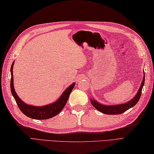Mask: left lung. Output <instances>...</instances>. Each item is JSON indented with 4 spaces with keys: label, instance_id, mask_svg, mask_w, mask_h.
Returning a JSON list of instances; mask_svg holds the SVG:
<instances>
[{
    "label": "left lung",
    "instance_id": "obj_1",
    "mask_svg": "<svg viewBox=\"0 0 154 154\" xmlns=\"http://www.w3.org/2000/svg\"><path fill=\"white\" fill-rule=\"evenodd\" d=\"M144 79H145V77L144 74L143 80H142L140 87L139 89H138L136 95L134 97L133 99L128 101L127 103H125L124 104H116V105L108 106V105H104V104L99 103L95 99H90L92 105L94 106L97 110H98L99 111L102 112V113H104L105 114L114 115V114H122L123 112L127 111V110H129V108L133 107L138 103V101L139 100L140 97L141 96V93H142V89L144 84V81H145Z\"/></svg>",
    "mask_w": 154,
    "mask_h": 154
}]
</instances>
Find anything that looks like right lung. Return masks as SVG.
<instances>
[{
    "mask_svg": "<svg viewBox=\"0 0 154 154\" xmlns=\"http://www.w3.org/2000/svg\"><path fill=\"white\" fill-rule=\"evenodd\" d=\"M14 63V62H13L10 69V88L12 94L14 97V99L16 100V102L19 108H20V110L23 112L25 116H27V117L35 119H46L53 118L56 115H57L65 106L70 93L72 91V89L74 87L75 83L72 84L68 88H66L65 89V91L63 93L61 96L54 103L42 106H35L29 105V104L25 103L23 101L18 97L17 93H16V91H15L14 89L13 78Z\"/></svg>",
    "mask_w": 154,
    "mask_h": 154,
    "instance_id": "right-lung-1",
    "label": "right lung"
}]
</instances>
